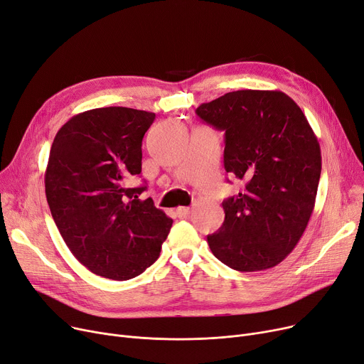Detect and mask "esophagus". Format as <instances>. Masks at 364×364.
Here are the masks:
<instances>
[{"mask_svg":"<svg viewBox=\"0 0 364 364\" xmlns=\"http://www.w3.org/2000/svg\"><path fill=\"white\" fill-rule=\"evenodd\" d=\"M176 213H177L178 217L184 218V217H187L188 214H191V208H188V207H178V208L176 210Z\"/></svg>","mask_w":364,"mask_h":364,"instance_id":"34e87169","label":"esophagus"}]
</instances>
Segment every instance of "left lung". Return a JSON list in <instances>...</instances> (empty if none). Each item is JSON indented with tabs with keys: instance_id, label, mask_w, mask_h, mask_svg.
<instances>
[{
	"instance_id": "left-lung-1",
	"label": "left lung",
	"mask_w": 364,
	"mask_h": 364,
	"mask_svg": "<svg viewBox=\"0 0 364 364\" xmlns=\"http://www.w3.org/2000/svg\"><path fill=\"white\" fill-rule=\"evenodd\" d=\"M225 132V169L245 183L223 200L207 236L213 255L240 272L286 259L308 226L321 173L320 144L299 105L279 90H236L196 108Z\"/></svg>"
}]
</instances>
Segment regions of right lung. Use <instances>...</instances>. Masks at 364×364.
Listing matches in <instances>:
<instances>
[{"label":"right lung","mask_w":364,"mask_h":364,"mask_svg":"<svg viewBox=\"0 0 364 364\" xmlns=\"http://www.w3.org/2000/svg\"><path fill=\"white\" fill-rule=\"evenodd\" d=\"M156 114L104 107L71 117L58 131L44 184L52 217L74 257L93 274L126 281L161 255L172 220L147 186L128 187L141 173L143 138Z\"/></svg>","instance_id":"add662e5"}]
</instances>
